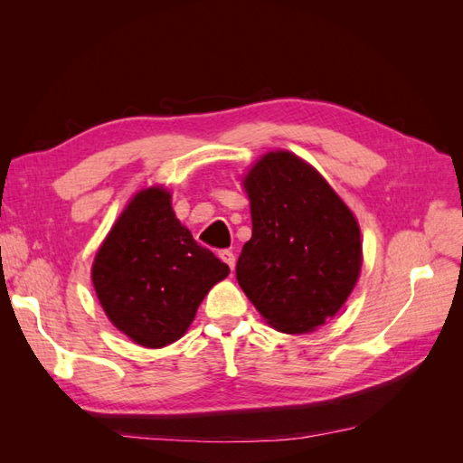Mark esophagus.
<instances>
[{
    "label": "esophagus",
    "mask_w": 463,
    "mask_h": 463,
    "mask_svg": "<svg viewBox=\"0 0 463 463\" xmlns=\"http://www.w3.org/2000/svg\"><path fill=\"white\" fill-rule=\"evenodd\" d=\"M218 257L226 262L228 266H230V270L233 272V269H235V255L232 253V250H228V249H222V250H218Z\"/></svg>",
    "instance_id": "obj_1"
}]
</instances>
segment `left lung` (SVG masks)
Returning <instances> with one entry per match:
<instances>
[{
  "instance_id": "8db88e82",
  "label": "left lung",
  "mask_w": 463,
  "mask_h": 463,
  "mask_svg": "<svg viewBox=\"0 0 463 463\" xmlns=\"http://www.w3.org/2000/svg\"><path fill=\"white\" fill-rule=\"evenodd\" d=\"M253 235L235 276L269 325L311 332L340 311L361 270V235L349 208L291 152H270L245 177Z\"/></svg>"
}]
</instances>
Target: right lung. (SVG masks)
Masks as SVG:
<instances>
[{"mask_svg": "<svg viewBox=\"0 0 463 463\" xmlns=\"http://www.w3.org/2000/svg\"><path fill=\"white\" fill-rule=\"evenodd\" d=\"M170 193L135 194L94 259L92 284L108 318L133 342L164 347L185 334L230 266L175 218Z\"/></svg>", "mask_w": 463, "mask_h": 463, "instance_id": "add662e5", "label": "right lung"}]
</instances>
